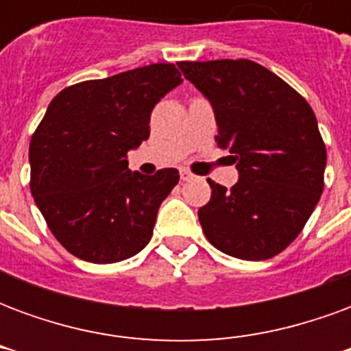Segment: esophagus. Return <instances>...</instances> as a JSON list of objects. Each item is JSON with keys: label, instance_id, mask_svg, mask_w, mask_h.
Listing matches in <instances>:
<instances>
[{"label": "esophagus", "instance_id": "1", "mask_svg": "<svg viewBox=\"0 0 351 351\" xmlns=\"http://www.w3.org/2000/svg\"><path fill=\"white\" fill-rule=\"evenodd\" d=\"M180 178L186 182V180H193V175H191L188 169H182V171H180Z\"/></svg>", "mask_w": 351, "mask_h": 351}]
</instances>
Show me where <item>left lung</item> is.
<instances>
[{
  "label": "left lung",
  "mask_w": 351,
  "mask_h": 351,
  "mask_svg": "<svg viewBox=\"0 0 351 351\" xmlns=\"http://www.w3.org/2000/svg\"><path fill=\"white\" fill-rule=\"evenodd\" d=\"M213 103L220 148L235 154L239 182L208 180L203 233L228 256L263 261L301 233L324 191L327 150L308 101L252 60L178 62Z\"/></svg>",
  "instance_id": "1"
}]
</instances>
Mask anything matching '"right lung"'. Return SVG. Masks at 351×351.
Instances as JSON below:
<instances>
[{"instance_id":"right-lung-1","label":"right lung","mask_w":351,"mask_h":351,"mask_svg":"<svg viewBox=\"0 0 351 351\" xmlns=\"http://www.w3.org/2000/svg\"><path fill=\"white\" fill-rule=\"evenodd\" d=\"M182 82L152 64L64 88L32 135L29 188L58 243L90 263H116L150 243L176 169L131 173L128 152L150 135L156 103Z\"/></svg>"}]
</instances>
